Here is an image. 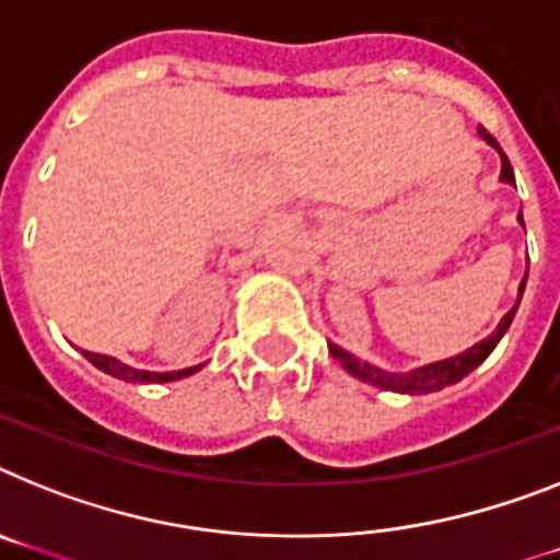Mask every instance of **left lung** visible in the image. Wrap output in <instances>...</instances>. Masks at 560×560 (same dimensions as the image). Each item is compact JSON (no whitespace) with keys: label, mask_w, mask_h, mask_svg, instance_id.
<instances>
[{"label":"left lung","mask_w":560,"mask_h":560,"mask_svg":"<svg viewBox=\"0 0 560 560\" xmlns=\"http://www.w3.org/2000/svg\"><path fill=\"white\" fill-rule=\"evenodd\" d=\"M481 139L487 144H492V148L498 150V156H501V182H504V185H515V173H512V164H510V159H506L504 150H501V144H498L495 139H492V136L487 133L483 128H481ZM518 222L524 224V215L521 213H518ZM524 284H527V276H524V281H521L518 302L512 304L510 313L501 318V324L495 327V332H490V336L483 338V341L472 345L469 350L458 352V355H453V359L432 361V364L407 370V373H387V370L375 368V364H370V361L355 359L352 352L341 350V347L332 345V341H327V347H330L332 359H338V364H341V368H345L350 375H355L359 382L373 384V387H378V389H389V393H404V396H427V393L444 389V387H450V384H458L464 375L472 373V370H476L478 364H481V361L487 359L492 350H495L498 341H501V338H504V332L510 330L512 316H515V310H518V304H521V295H524Z\"/></svg>","instance_id":"left-lung-1"}]
</instances>
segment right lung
<instances>
[{
  "instance_id": "1",
  "label": "right lung",
  "mask_w": 560,
  "mask_h": 560,
  "mask_svg": "<svg viewBox=\"0 0 560 560\" xmlns=\"http://www.w3.org/2000/svg\"><path fill=\"white\" fill-rule=\"evenodd\" d=\"M84 359L91 361L93 368L102 370V373L113 375V378H121V382H130V384L178 382V378H187V375L199 373L201 370V364H196V368L173 370V373H150V370H136V368H130V364H121V361L113 359V355H98V352H84Z\"/></svg>"
}]
</instances>
